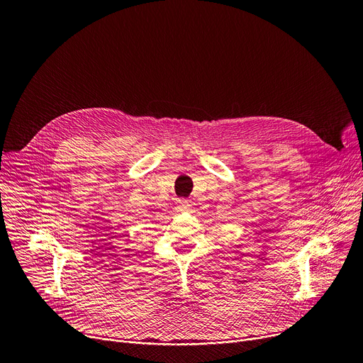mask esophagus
<instances>
[{
	"label": "esophagus",
	"instance_id": "1",
	"mask_svg": "<svg viewBox=\"0 0 363 363\" xmlns=\"http://www.w3.org/2000/svg\"><path fill=\"white\" fill-rule=\"evenodd\" d=\"M189 206H191V203H189L186 199H179V201H177V208H179L180 211L189 210Z\"/></svg>",
	"mask_w": 363,
	"mask_h": 363
}]
</instances>
